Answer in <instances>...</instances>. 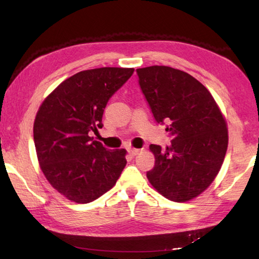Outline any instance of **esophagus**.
Segmentation results:
<instances>
[{
    "instance_id": "esophagus-1",
    "label": "esophagus",
    "mask_w": 259,
    "mask_h": 259,
    "mask_svg": "<svg viewBox=\"0 0 259 259\" xmlns=\"http://www.w3.org/2000/svg\"><path fill=\"white\" fill-rule=\"evenodd\" d=\"M128 152H129V154H130V155L135 156V155H137V154H138V153H139V150H137V148L129 147V148H128Z\"/></svg>"
}]
</instances>
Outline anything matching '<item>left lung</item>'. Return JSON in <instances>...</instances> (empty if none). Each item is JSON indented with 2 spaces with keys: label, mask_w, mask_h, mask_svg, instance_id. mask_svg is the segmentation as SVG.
I'll list each match as a JSON object with an SVG mask.
<instances>
[{
  "label": "left lung",
  "mask_w": 259,
  "mask_h": 259,
  "mask_svg": "<svg viewBox=\"0 0 259 259\" xmlns=\"http://www.w3.org/2000/svg\"><path fill=\"white\" fill-rule=\"evenodd\" d=\"M157 123H166L171 145L152 144L154 168L146 176L164 198L186 202L201 194L221 170L229 144L225 119L211 94L186 72L168 66L136 69Z\"/></svg>",
  "instance_id": "1"
}]
</instances>
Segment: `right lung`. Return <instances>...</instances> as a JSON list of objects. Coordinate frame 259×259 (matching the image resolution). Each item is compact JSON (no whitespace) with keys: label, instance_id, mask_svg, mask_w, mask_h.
<instances>
[{"label":"right lung","instance_id":"obj_1","mask_svg":"<svg viewBox=\"0 0 259 259\" xmlns=\"http://www.w3.org/2000/svg\"><path fill=\"white\" fill-rule=\"evenodd\" d=\"M134 68L102 67L68 77L48 96L34 122L38 163L52 187L76 203L111 190L126 164L125 150H107L91 133L103 128L109 98Z\"/></svg>","mask_w":259,"mask_h":259}]
</instances>
